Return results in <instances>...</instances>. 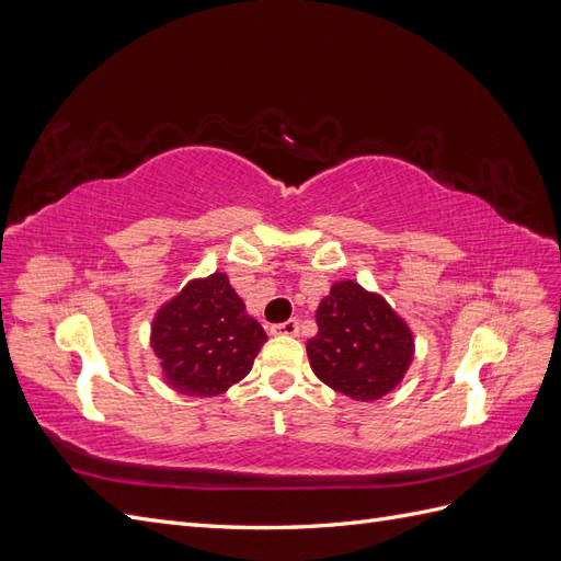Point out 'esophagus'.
<instances>
[{"label": "esophagus", "mask_w": 561, "mask_h": 561, "mask_svg": "<svg viewBox=\"0 0 561 561\" xmlns=\"http://www.w3.org/2000/svg\"><path fill=\"white\" fill-rule=\"evenodd\" d=\"M274 336H297L299 334V320H285L280 325H274L268 330Z\"/></svg>", "instance_id": "34e87169"}]
</instances>
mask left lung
<instances>
[{
    "instance_id": "1",
    "label": "left lung",
    "mask_w": 561,
    "mask_h": 561,
    "mask_svg": "<svg viewBox=\"0 0 561 561\" xmlns=\"http://www.w3.org/2000/svg\"><path fill=\"white\" fill-rule=\"evenodd\" d=\"M307 342L313 375L336 393L371 402L393 393L414 360V332L375 290L351 278L332 283Z\"/></svg>"
}]
</instances>
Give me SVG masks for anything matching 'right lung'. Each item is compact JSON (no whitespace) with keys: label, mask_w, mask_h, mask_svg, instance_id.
Wrapping results in <instances>:
<instances>
[{"label":"right lung","mask_w":561,"mask_h":561,"mask_svg":"<svg viewBox=\"0 0 561 561\" xmlns=\"http://www.w3.org/2000/svg\"><path fill=\"white\" fill-rule=\"evenodd\" d=\"M264 342V328L245 311L225 271L192 278L163 301L149 332L161 379L190 398H215L241 383Z\"/></svg>","instance_id":"1"}]
</instances>
